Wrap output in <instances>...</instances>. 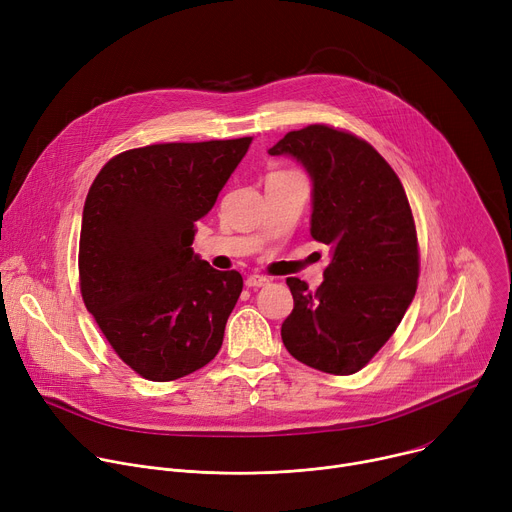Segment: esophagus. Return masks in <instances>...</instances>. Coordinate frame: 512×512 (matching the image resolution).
Returning <instances> with one entry per match:
<instances>
[{"label": "esophagus", "instance_id": "34e87169", "mask_svg": "<svg viewBox=\"0 0 512 512\" xmlns=\"http://www.w3.org/2000/svg\"><path fill=\"white\" fill-rule=\"evenodd\" d=\"M267 284H269V280H267V277H263V275H249L247 280H245V286H247V288H253V290L263 288V286H267Z\"/></svg>", "mask_w": 512, "mask_h": 512}]
</instances>
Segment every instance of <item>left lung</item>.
<instances>
[{"instance_id":"obj_1","label":"left lung","mask_w":512,"mask_h":512,"mask_svg":"<svg viewBox=\"0 0 512 512\" xmlns=\"http://www.w3.org/2000/svg\"><path fill=\"white\" fill-rule=\"evenodd\" d=\"M269 155L296 159L312 181L310 235L331 247L316 292L286 284L294 310L282 324L292 357L324 371H359L394 335L418 280V243L402 183L361 138L324 124L288 132Z\"/></svg>"}]
</instances>
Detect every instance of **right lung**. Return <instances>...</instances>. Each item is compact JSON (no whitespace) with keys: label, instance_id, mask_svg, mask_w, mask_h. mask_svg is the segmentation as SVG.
<instances>
[{"label":"right lung","instance_id":"1","mask_svg":"<svg viewBox=\"0 0 512 512\" xmlns=\"http://www.w3.org/2000/svg\"><path fill=\"white\" fill-rule=\"evenodd\" d=\"M253 138L165 143L110 159L89 188L79 284L104 337L138 376L171 382L210 363L243 277L194 253L204 218Z\"/></svg>","mask_w":512,"mask_h":512}]
</instances>
